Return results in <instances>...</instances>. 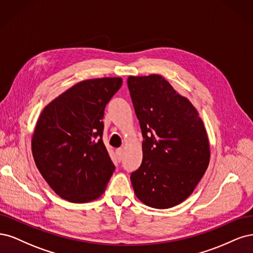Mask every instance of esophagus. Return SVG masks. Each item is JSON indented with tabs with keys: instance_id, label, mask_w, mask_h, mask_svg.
Listing matches in <instances>:
<instances>
[{
	"instance_id": "obj_1",
	"label": "esophagus",
	"mask_w": 253,
	"mask_h": 253,
	"mask_svg": "<svg viewBox=\"0 0 253 253\" xmlns=\"http://www.w3.org/2000/svg\"><path fill=\"white\" fill-rule=\"evenodd\" d=\"M123 152H124L123 148H119V149L116 150V153H117V157H118L119 161L122 160V156H123Z\"/></svg>"
}]
</instances>
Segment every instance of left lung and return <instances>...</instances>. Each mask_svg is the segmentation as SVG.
I'll list each match as a JSON object with an SVG mask.
<instances>
[{"instance_id":"1","label":"left lung","mask_w":253,"mask_h":253,"mask_svg":"<svg viewBox=\"0 0 253 253\" xmlns=\"http://www.w3.org/2000/svg\"><path fill=\"white\" fill-rule=\"evenodd\" d=\"M143 134V161L130 180L137 199L166 209L185 201L205 173L210 147L193 105L159 75L129 77Z\"/></svg>"}]
</instances>
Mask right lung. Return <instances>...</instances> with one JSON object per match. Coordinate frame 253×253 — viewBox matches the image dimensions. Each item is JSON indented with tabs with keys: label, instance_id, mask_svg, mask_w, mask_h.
<instances>
[{
	"label": "right lung",
	"instance_id": "1",
	"mask_svg": "<svg viewBox=\"0 0 253 253\" xmlns=\"http://www.w3.org/2000/svg\"><path fill=\"white\" fill-rule=\"evenodd\" d=\"M123 83L121 78L86 80L43 109L32 135L36 165L64 200L97 199L116 167L103 142L104 109Z\"/></svg>",
	"mask_w": 253,
	"mask_h": 253
}]
</instances>
